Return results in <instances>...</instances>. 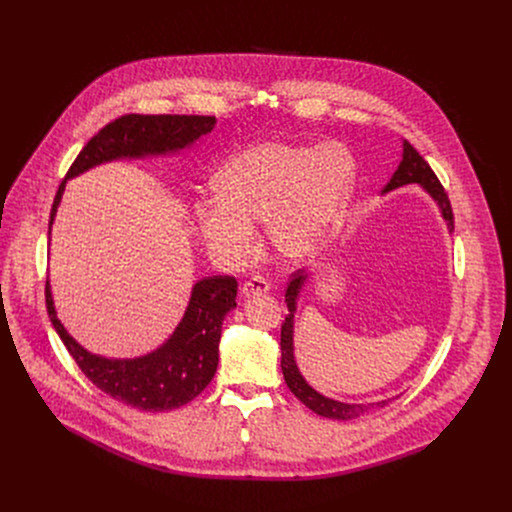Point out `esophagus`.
<instances>
[{"label":"esophagus","instance_id":"obj_1","mask_svg":"<svg viewBox=\"0 0 512 512\" xmlns=\"http://www.w3.org/2000/svg\"><path fill=\"white\" fill-rule=\"evenodd\" d=\"M269 281L265 279V277H261V275H253L251 279H247L245 283H241V294L245 296V298H249V296H255V294H265V291H269Z\"/></svg>","mask_w":512,"mask_h":512}]
</instances>
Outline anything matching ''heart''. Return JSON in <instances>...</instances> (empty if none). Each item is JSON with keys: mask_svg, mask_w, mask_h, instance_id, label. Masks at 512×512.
<instances>
[{"mask_svg": "<svg viewBox=\"0 0 512 512\" xmlns=\"http://www.w3.org/2000/svg\"><path fill=\"white\" fill-rule=\"evenodd\" d=\"M354 180V160L338 143H255L214 174L216 196L194 204V223L204 243L231 265L253 255L255 223H267L281 257L306 261L340 231Z\"/></svg>", "mask_w": 512, "mask_h": 512, "instance_id": "obj_1", "label": "heart"}]
</instances>
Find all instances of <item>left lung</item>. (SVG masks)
Returning a JSON list of instances; mask_svg holds the SVG:
<instances>
[{
  "label": "left lung",
  "instance_id": "8db88e82",
  "mask_svg": "<svg viewBox=\"0 0 512 512\" xmlns=\"http://www.w3.org/2000/svg\"><path fill=\"white\" fill-rule=\"evenodd\" d=\"M405 184H421L442 208V214L448 221L450 231H454V212H452V204L450 198L440 182V178L435 176V172L431 170V166L419 156V152L413 148L409 141L403 143V160L399 164V168L395 170L393 178L389 180V184L383 188V192H389L393 188L405 186ZM306 279V273L300 269L294 275L289 277L287 283V291H285V302L289 308V314L285 316L283 324H281V371H283V379L289 387V391L294 393L306 407H310L314 413L322 415V417H330V419H354L358 415H362L364 411H369L373 407H385L391 399L379 401V403H360V405H350V403H340L328 397H322L320 393H316L300 375L296 360H294V310H296V298L298 291L302 287Z\"/></svg>",
  "mask_w": 512,
  "mask_h": 512
}]
</instances>
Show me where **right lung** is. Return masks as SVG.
I'll return each mask as SVG.
<instances>
[{"mask_svg":"<svg viewBox=\"0 0 512 512\" xmlns=\"http://www.w3.org/2000/svg\"><path fill=\"white\" fill-rule=\"evenodd\" d=\"M214 123V115H121L87 141L75 162L70 164L66 178L115 158L182 150L200 135L210 133ZM62 190L64 180L54 196L50 225ZM235 298L237 279L233 275L204 277L194 285L180 326L162 348L135 360H109L87 352L68 336L56 318L46 281V310L50 322L83 375L109 397L141 411H170L182 407L206 389L216 373L221 326L225 316L237 306Z\"/></svg>","mask_w":512,"mask_h":512,"instance_id":"obj_1","label":"right lung"}]
</instances>
